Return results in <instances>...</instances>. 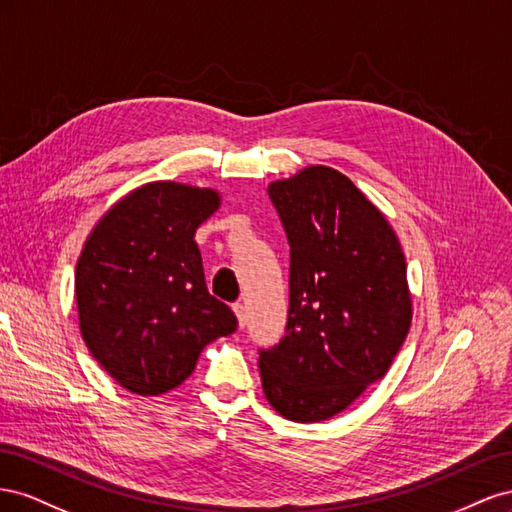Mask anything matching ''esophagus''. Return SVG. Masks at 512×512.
Here are the masks:
<instances>
[{
  "label": "esophagus",
  "mask_w": 512,
  "mask_h": 512,
  "mask_svg": "<svg viewBox=\"0 0 512 512\" xmlns=\"http://www.w3.org/2000/svg\"><path fill=\"white\" fill-rule=\"evenodd\" d=\"M233 313H236V317H238L240 328H244V326H246V309H244V304H242V302L233 304Z\"/></svg>",
  "instance_id": "obj_1"
}]
</instances>
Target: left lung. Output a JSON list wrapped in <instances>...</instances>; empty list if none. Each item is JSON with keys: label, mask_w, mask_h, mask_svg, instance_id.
Masks as SVG:
<instances>
[{"label": "left lung", "mask_w": 512, "mask_h": 512, "mask_svg": "<svg viewBox=\"0 0 512 512\" xmlns=\"http://www.w3.org/2000/svg\"><path fill=\"white\" fill-rule=\"evenodd\" d=\"M268 195L289 242V315L281 343L259 349L261 384L287 420H328L386 375L410 332L405 257L337 169L306 167Z\"/></svg>", "instance_id": "1"}]
</instances>
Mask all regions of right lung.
Listing matches in <instances>:
<instances>
[{
    "mask_svg": "<svg viewBox=\"0 0 512 512\" xmlns=\"http://www.w3.org/2000/svg\"><path fill=\"white\" fill-rule=\"evenodd\" d=\"M221 197L212 188L150 182L100 218L75 272L81 337L115 382L141 397L178 388L201 349L238 328L210 296L197 227Z\"/></svg>",
    "mask_w": 512,
    "mask_h": 512,
    "instance_id": "1",
    "label": "right lung"
}]
</instances>
